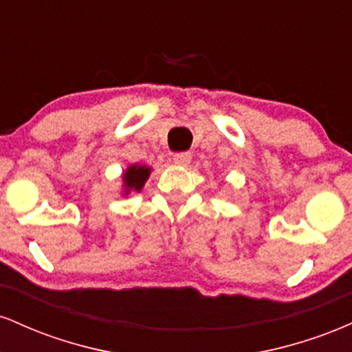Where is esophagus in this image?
Here are the masks:
<instances>
[{
	"label": "esophagus",
	"mask_w": 352,
	"mask_h": 352,
	"mask_svg": "<svg viewBox=\"0 0 352 352\" xmlns=\"http://www.w3.org/2000/svg\"><path fill=\"white\" fill-rule=\"evenodd\" d=\"M173 162H175L177 165H180V167H187V165L192 162V155H190L188 152L175 153V155H173Z\"/></svg>",
	"instance_id": "obj_1"
}]
</instances>
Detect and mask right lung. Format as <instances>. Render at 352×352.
<instances>
[{
  "instance_id": "add662e5",
  "label": "right lung",
  "mask_w": 352,
  "mask_h": 352,
  "mask_svg": "<svg viewBox=\"0 0 352 352\" xmlns=\"http://www.w3.org/2000/svg\"><path fill=\"white\" fill-rule=\"evenodd\" d=\"M152 173V167L142 164H132L122 172V188L120 195L129 197L132 193H139L144 188L145 182Z\"/></svg>"
}]
</instances>
